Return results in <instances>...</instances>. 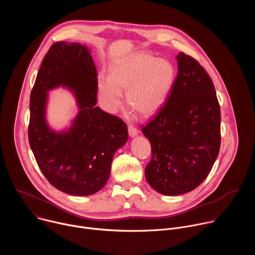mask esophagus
Wrapping results in <instances>:
<instances>
[{"mask_svg":"<svg viewBox=\"0 0 255 255\" xmlns=\"http://www.w3.org/2000/svg\"><path fill=\"white\" fill-rule=\"evenodd\" d=\"M128 133H129V136H130V137H135V136L138 135L139 131H138V129H137L136 127H133V126L130 125V126L128 127Z\"/></svg>","mask_w":255,"mask_h":255,"instance_id":"esophagus-1","label":"esophagus"}]
</instances>
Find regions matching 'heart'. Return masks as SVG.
Returning a JSON list of instances; mask_svg holds the SVG:
<instances>
[{
  "instance_id": "1",
  "label": "heart",
  "mask_w": 255,
  "mask_h": 255,
  "mask_svg": "<svg viewBox=\"0 0 255 255\" xmlns=\"http://www.w3.org/2000/svg\"><path fill=\"white\" fill-rule=\"evenodd\" d=\"M175 81V68L165 58L135 52L115 60L109 77L100 74L98 92L109 113H116L126 91L128 105L139 115L149 117L163 106Z\"/></svg>"
}]
</instances>
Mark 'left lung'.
Listing matches in <instances>:
<instances>
[{
    "label": "left lung",
    "mask_w": 255,
    "mask_h": 255,
    "mask_svg": "<svg viewBox=\"0 0 255 255\" xmlns=\"http://www.w3.org/2000/svg\"><path fill=\"white\" fill-rule=\"evenodd\" d=\"M177 76L166 103L142 128L151 144L147 183L165 196L199 187L220 149V106L212 80L193 57L176 55Z\"/></svg>",
    "instance_id": "1"
}]
</instances>
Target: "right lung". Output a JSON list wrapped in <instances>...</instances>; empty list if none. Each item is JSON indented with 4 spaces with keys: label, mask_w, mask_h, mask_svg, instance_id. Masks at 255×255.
Instances as JSON below:
<instances>
[{
    "label": "right lung",
    "mask_w": 255,
    "mask_h": 255,
    "mask_svg": "<svg viewBox=\"0 0 255 255\" xmlns=\"http://www.w3.org/2000/svg\"><path fill=\"white\" fill-rule=\"evenodd\" d=\"M74 95L79 112L69 128L56 131L46 120L48 92L57 87ZM97 69L91 50L59 41L45 54L30 95L28 137L39 168L57 190L90 196L104 188L114 153L128 139L126 124L97 104Z\"/></svg>",
    "instance_id": "add662e5"
}]
</instances>
